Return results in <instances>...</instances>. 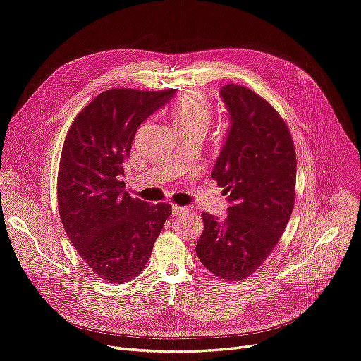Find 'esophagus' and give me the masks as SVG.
<instances>
[{
    "instance_id": "obj_1",
    "label": "esophagus",
    "mask_w": 361,
    "mask_h": 361,
    "mask_svg": "<svg viewBox=\"0 0 361 361\" xmlns=\"http://www.w3.org/2000/svg\"><path fill=\"white\" fill-rule=\"evenodd\" d=\"M187 212V208H184V207H172V215H176V216H181V215H185Z\"/></svg>"
}]
</instances>
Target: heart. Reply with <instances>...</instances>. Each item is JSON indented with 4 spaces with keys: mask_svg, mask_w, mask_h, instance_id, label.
Returning <instances> with one entry per match:
<instances>
[{
    "mask_svg": "<svg viewBox=\"0 0 361 361\" xmlns=\"http://www.w3.org/2000/svg\"><path fill=\"white\" fill-rule=\"evenodd\" d=\"M172 119L177 130H199L205 134L212 121L208 97L197 90L187 91L172 109Z\"/></svg>",
    "mask_w": 361,
    "mask_h": 361,
    "instance_id": "b5f03b06",
    "label": "heart"
}]
</instances>
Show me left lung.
Returning a JSON list of instances; mask_svg holds the SVG:
<instances>
[{"instance_id":"obj_1","label":"left lung","mask_w":361,"mask_h":361,"mask_svg":"<svg viewBox=\"0 0 361 361\" xmlns=\"http://www.w3.org/2000/svg\"><path fill=\"white\" fill-rule=\"evenodd\" d=\"M230 128L211 177L228 195L227 218L202 212L196 245L200 262L216 277L239 281L259 269L292 215L296 154L286 122L252 90L227 84L219 91Z\"/></svg>"}]
</instances>
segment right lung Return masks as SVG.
<instances>
[{
	"label": "right lung",
	"mask_w": 361,
	"mask_h": 361,
	"mask_svg": "<svg viewBox=\"0 0 361 361\" xmlns=\"http://www.w3.org/2000/svg\"><path fill=\"white\" fill-rule=\"evenodd\" d=\"M176 88L100 92L68 131L57 176L60 219L78 254L107 283L137 277L171 215L168 203L123 192V166L138 125L165 106Z\"/></svg>",
	"instance_id": "obj_1"
}]
</instances>
